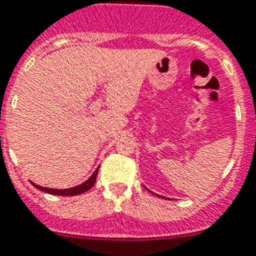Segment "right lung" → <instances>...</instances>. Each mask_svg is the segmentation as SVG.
Listing matches in <instances>:
<instances>
[{
	"mask_svg": "<svg viewBox=\"0 0 256 256\" xmlns=\"http://www.w3.org/2000/svg\"><path fill=\"white\" fill-rule=\"evenodd\" d=\"M97 174H98V168L93 172V175L86 180L85 182L80 184V186H74V188H70V189H51V188H43V186H39L36 184H32L35 188L40 189L43 192L46 193H51V194H58V196H78V194H81V193L86 192L89 189L92 188L94 186L96 182V178H97Z\"/></svg>",
	"mask_w": 256,
	"mask_h": 256,
	"instance_id": "add662e5",
	"label": "right lung"
}]
</instances>
